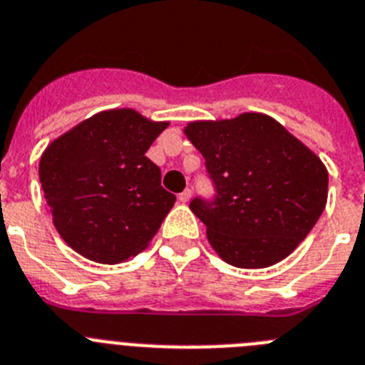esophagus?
Segmentation results:
<instances>
[{"mask_svg":"<svg viewBox=\"0 0 365 365\" xmlns=\"http://www.w3.org/2000/svg\"><path fill=\"white\" fill-rule=\"evenodd\" d=\"M191 196H192V191H191V189H185V191L180 192V195H178V200H180V202H183V204H185V202L191 200Z\"/></svg>","mask_w":365,"mask_h":365,"instance_id":"34e87169","label":"esophagus"}]
</instances>
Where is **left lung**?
I'll return each instance as SVG.
<instances>
[{"instance_id": "8db88e82", "label": "left lung", "mask_w": 365, "mask_h": 365, "mask_svg": "<svg viewBox=\"0 0 365 365\" xmlns=\"http://www.w3.org/2000/svg\"><path fill=\"white\" fill-rule=\"evenodd\" d=\"M183 132L213 183L215 195L196 196L189 207L215 252L239 268H264L290 255L327 204L322 160L264 113L189 123Z\"/></svg>"}]
</instances>
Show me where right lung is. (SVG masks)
I'll return each mask as SVG.
<instances>
[{
  "label": "right lung",
  "instance_id": "right-lung-1",
  "mask_svg": "<svg viewBox=\"0 0 365 365\" xmlns=\"http://www.w3.org/2000/svg\"><path fill=\"white\" fill-rule=\"evenodd\" d=\"M169 123L138 112L95 113L40 158V182L60 237L82 257L117 264L148 246L176 196L145 154Z\"/></svg>",
  "mask_w": 365,
  "mask_h": 365
}]
</instances>
